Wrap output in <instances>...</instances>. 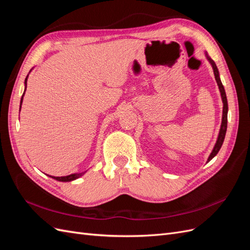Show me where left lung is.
I'll return each mask as SVG.
<instances>
[{"label": "left lung", "instance_id": "8db88e82", "mask_svg": "<svg viewBox=\"0 0 250 250\" xmlns=\"http://www.w3.org/2000/svg\"><path fill=\"white\" fill-rule=\"evenodd\" d=\"M207 57L208 59V62H210L211 66H213V70H214V75H215V79L217 81V84L219 86V89H220V94H221V98H222V102H223V115H222V123H221V128H220V131H219V135H218V139L217 142L215 144V147L211 151V153L209 154L208 158V163L213 158L214 156L217 155V153L219 152V150H220L224 138H225V133H226V129H228V111H229V105H228V99H226V94H225V90L223 87L222 82L220 80V77H219V72L218 69L216 66V63L211 60L208 54Z\"/></svg>", "mask_w": 250, "mask_h": 250}]
</instances>
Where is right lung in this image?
<instances>
[{"label": "right lung", "mask_w": 250, "mask_h": 250, "mask_svg": "<svg viewBox=\"0 0 250 250\" xmlns=\"http://www.w3.org/2000/svg\"><path fill=\"white\" fill-rule=\"evenodd\" d=\"M28 78V76H27ZM27 78L25 79V92H26V88H27ZM25 94V93H24ZM24 94H22L21 96V103H22V97H24ZM21 109V108H20ZM85 172H82V173H75V174H71V175H67V176H62V177H55V176H50L52 178H54L56 180H59V181H72V180H75L79 178L80 176H82L83 174H84Z\"/></svg>", "instance_id": "1"}]
</instances>
